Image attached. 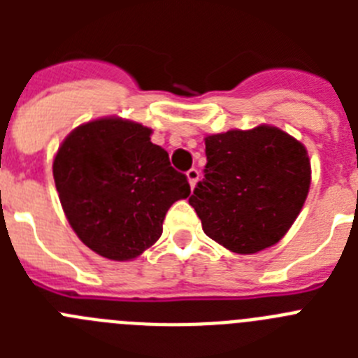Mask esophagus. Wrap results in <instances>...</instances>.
I'll use <instances>...</instances> for the list:
<instances>
[{"mask_svg": "<svg viewBox=\"0 0 358 358\" xmlns=\"http://www.w3.org/2000/svg\"><path fill=\"white\" fill-rule=\"evenodd\" d=\"M186 177H188L189 186L194 188V186L197 185V181H199V170L197 169H189L188 172H186Z\"/></svg>", "mask_w": 358, "mask_h": 358, "instance_id": "esophagus-1", "label": "esophagus"}]
</instances>
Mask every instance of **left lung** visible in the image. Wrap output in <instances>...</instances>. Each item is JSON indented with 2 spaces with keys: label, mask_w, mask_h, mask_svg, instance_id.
I'll return each instance as SVG.
<instances>
[{
  "label": "left lung",
  "mask_w": 358,
  "mask_h": 358,
  "mask_svg": "<svg viewBox=\"0 0 358 358\" xmlns=\"http://www.w3.org/2000/svg\"><path fill=\"white\" fill-rule=\"evenodd\" d=\"M204 141V179L188 199L204 233L238 255L280 242L310 189L303 143L271 125L211 134Z\"/></svg>",
  "instance_id": "left-lung-1"
}]
</instances>
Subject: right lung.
<instances>
[{
  "mask_svg": "<svg viewBox=\"0 0 358 358\" xmlns=\"http://www.w3.org/2000/svg\"><path fill=\"white\" fill-rule=\"evenodd\" d=\"M150 134L129 120H93L75 129L53 159L69 226L109 260H132L154 245L169 208L189 195L186 176Z\"/></svg>",
  "mask_w": 358,
  "mask_h": 358,
  "instance_id": "obj_1",
  "label": "right lung"
}]
</instances>
